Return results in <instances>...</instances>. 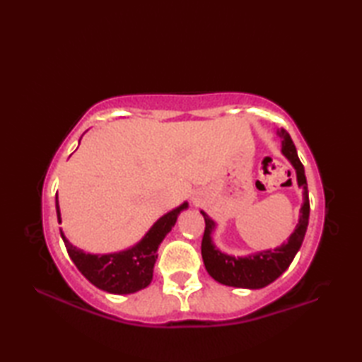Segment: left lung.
<instances>
[{
    "label": "left lung",
    "instance_id": "8db88e82",
    "mask_svg": "<svg viewBox=\"0 0 362 362\" xmlns=\"http://www.w3.org/2000/svg\"><path fill=\"white\" fill-rule=\"evenodd\" d=\"M276 135L281 138V153L289 160L292 168L296 169L297 185L303 189V204L300 209L298 222L291 233L286 243L275 249H266L247 257H235L228 253L221 252L213 243L211 233L214 232V221L201 211L205 219V232L202 238V258L206 272H209L218 283L226 286L244 288V289H261L275 281L279 276L286 271L292 259L297 255L300 245L303 243L310 219V197L308 185H306V177L302 161L298 160L296 146L292 143L286 130H276Z\"/></svg>",
    "mask_w": 362,
    "mask_h": 362
}]
</instances>
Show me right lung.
I'll return each instance as SVG.
<instances>
[{
	"instance_id": "obj_1",
	"label": "right lung",
	"mask_w": 362,
	"mask_h": 362,
	"mask_svg": "<svg viewBox=\"0 0 362 362\" xmlns=\"http://www.w3.org/2000/svg\"><path fill=\"white\" fill-rule=\"evenodd\" d=\"M187 209L188 202H183L177 209L168 211L148 230V233L140 241L132 247L121 252L103 253V255L87 253L68 241L62 228H60V236H62L73 263L91 284L105 292H110V294H134V292L144 289L151 284L153 264H156L158 257V245L175 226L179 214ZM56 211L60 224L62 216H60L57 194Z\"/></svg>"
}]
</instances>
